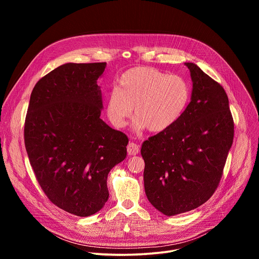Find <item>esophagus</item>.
Returning <instances> with one entry per match:
<instances>
[{"mask_svg": "<svg viewBox=\"0 0 259 259\" xmlns=\"http://www.w3.org/2000/svg\"><path fill=\"white\" fill-rule=\"evenodd\" d=\"M127 152H128V155H130V156L137 155L139 153V145L134 142H129V144L127 146Z\"/></svg>", "mask_w": 259, "mask_h": 259, "instance_id": "esophagus-1", "label": "esophagus"}]
</instances>
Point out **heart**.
I'll use <instances>...</instances> for the list:
<instances>
[{"label": "heart", "mask_w": 259, "mask_h": 259, "mask_svg": "<svg viewBox=\"0 0 259 259\" xmlns=\"http://www.w3.org/2000/svg\"><path fill=\"white\" fill-rule=\"evenodd\" d=\"M189 99L190 87L183 78L138 66L125 71L117 88L108 92L106 114L115 127L123 128L134 107V129L159 133L178 121Z\"/></svg>", "instance_id": "1"}]
</instances>
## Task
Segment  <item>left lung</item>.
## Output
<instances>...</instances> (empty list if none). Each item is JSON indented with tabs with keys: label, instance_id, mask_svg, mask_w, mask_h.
<instances>
[{
	"label": "left lung",
	"instance_id": "left-lung-1",
	"mask_svg": "<svg viewBox=\"0 0 259 259\" xmlns=\"http://www.w3.org/2000/svg\"><path fill=\"white\" fill-rule=\"evenodd\" d=\"M191 102L178 121L142 143L144 191L167 216L198 208L215 192L234 139L229 98L195 63Z\"/></svg>",
	"mask_w": 259,
	"mask_h": 259
}]
</instances>
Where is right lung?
<instances>
[{
	"label": "right lung",
	"instance_id": "right-lung-1",
	"mask_svg": "<svg viewBox=\"0 0 259 259\" xmlns=\"http://www.w3.org/2000/svg\"><path fill=\"white\" fill-rule=\"evenodd\" d=\"M106 62L64 63L32 89L24 143L36 179L49 200L81 217L108 199V172L127 156V136L100 119L97 80Z\"/></svg>",
	"mask_w": 259,
	"mask_h": 259
}]
</instances>
